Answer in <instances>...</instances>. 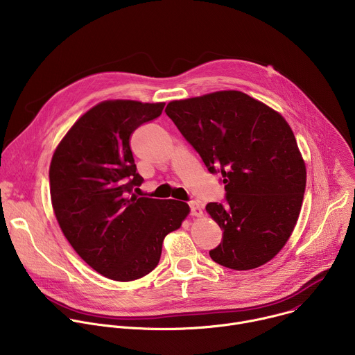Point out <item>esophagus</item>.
Segmentation results:
<instances>
[{
    "instance_id": "1",
    "label": "esophagus",
    "mask_w": 355,
    "mask_h": 355,
    "mask_svg": "<svg viewBox=\"0 0 355 355\" xmlns=\"http://www.w3.org/2000/svg\"><path fill=\"white\" fill-rule=\"evenodd\" d=\"M189 208H191V215L195 218H200L202 216V208L198 204V202H189Z\"/></svg>"
}]
</instances>
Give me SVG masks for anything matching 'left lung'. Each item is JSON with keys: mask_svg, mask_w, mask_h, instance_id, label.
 Returning a JSON list of instances; mask_svg holds the SVG:
<instances>
[{"mask_svg": "<svg viewBox=\"0 0 355 355\" xmlns=\"http://www.w3.org/2000/svg\"><path fill=\"white\" fill-rule=\"evenodd\" d=\"M166 114L211 173L226 204L207 212L223 230L211 259L245 271L272 260L291 237L306 187V166L285 118L241 91L171 101Z\"/></svg>", "mask_w": 355, "mask_h": 355, "instance_id": "8db88e82", "label": "left lung"}]
</instances>
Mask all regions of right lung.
Instances as JSON below:
<instances>
[{"mask_svg": "<svg viewBox=\"0 0 355 355\" xmlns=\"http://www.w3.org/2000/svg\"><path fill=\"white\" fill-rule=\"evenodd\" d=\"M164 105L103 101L76 121L50 163V198L64 237L92 270L114 281L153 271L164 237L189 215L181 200L128 196L143 181L130 136Z\"/></svg>", "mask_w": 355, "mask_h": 355, "instance_id": "add662e5", "label": "right lung"}]
</instances>
